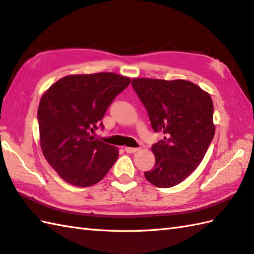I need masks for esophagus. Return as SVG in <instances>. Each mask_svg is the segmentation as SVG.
I'll return each instance as SVG.
<instances>
[{
  "mask_svg": "<svg viewBox=\"0 0 254 254\" xmlns=\"http://www.w3.org/2000/svg\"><path fill=\"white\" fill-rule=\"evenodd\" d=\"M126 152L127 153H135V152L139 151V149L137 147H128V146H126Z\"/></svg>",
  "mask_w": 254,
  "mask_h": 254,
  "instance_id": "obj_1",
  "label": "esophagus"
}]
</instances>
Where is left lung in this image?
I'll return each instance as SVG.
<instances>
[{
    "label": "left lung",
    "mask_w": 254,
    "mask_h": 254,
    "mask_svg": "<svg viewBox=\"0 0 254 254\" xmlns=\"http://www.w3.org/2000/svg\"><path fill=\"white\" fill-rule=\"evenodd\" d=\"M132 86L163 140L152 145L154 168L145 179L158 188L181 183L197 168L213 139V102L210 94L186 80L136 79Z\"/></svg>",
    "instance_id": "1"
}]
</instances>
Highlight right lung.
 Listing matches in <instances>:
<instances>
[{"label":"right lung","instance_id":"1","mask_svg":"<svg viewBox=\"0 0 254 254\" xmlns=\"http://www.w3.org/2000/svg\"><path fill=\"white\" fill-rule=\"evenodd\" d=\"M112 72L64 76L49 87L38 109L44 158L64 181L75 187L100 182L118 159V147L95 140L101 120L119 93L130 84Z\"/></svg>","mask_w":254,"mask_h":254}]
</instances>
